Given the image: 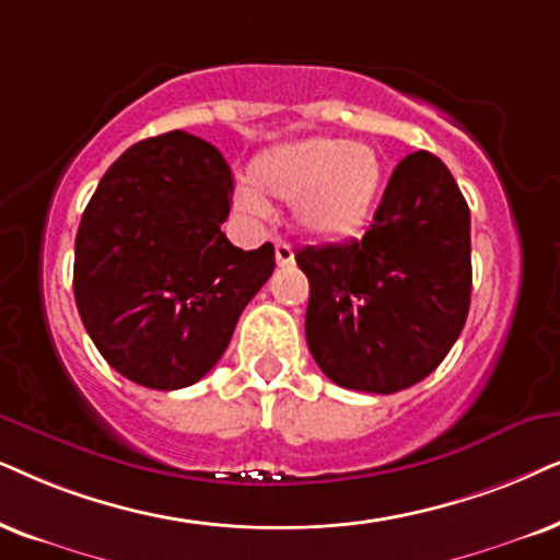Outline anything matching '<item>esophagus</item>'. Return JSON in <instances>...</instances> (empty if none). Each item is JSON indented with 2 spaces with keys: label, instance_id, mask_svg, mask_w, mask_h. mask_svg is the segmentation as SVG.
I'll return each instance as SVG.
<instances>
[{
  "label": "esophagus",
  "instance_id": "1",
  "mask_svg": "<svg viewBox=\"0 0 560 560\" xmlns=\"http://www.w3.org/2000/svg\"><path fill=\"white\" fill-rule=\"evenodd\" d=\"M273 250H276V264H279L281 268L294 264V250H292V245L284 243V240H276Z\"/></svg>",
  "mask_w": 560,
  "mask_h": 560
}]
</instances>
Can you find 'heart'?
I'll return each instance as SVG.
<instances>
[{"label":"heart","mask_w":560,"mask_h":560,"mask_svg":"<svg viewBox=\"0 0 560 560\" xmlns=\"http://www.w3.org/2000/svg\"><path fill=\"white\" fill-rule=\"evenodd\" d=\"M253 188L235 201L245 214L264 217L266 198L294 203V219L313 237H346L370 217L382 183V162L366 144L346 137H315L273 147L250 165Z\"/></svg>","instance_id":"heart-1"}]
</instances>
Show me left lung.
Listing matches in <instances>:
<instances>
[{
	"label": "left lung",
	"mask_w": 560,
	"mask_h": 560,
	"mask_svg": "<svg viewBox=\"0 0 560 560\" xmlns=\"http://www.w3.org/2000/svg\"><path fill=\"white\" fill-rule=\"evenodd\" d=\"M304 332L346 390L390 395L442 364L470 310V209L442 160L413 152L393 170L362 240L304 247Z\"/></svg>",
	"instance_id": "obj_1"
}]
</instances>
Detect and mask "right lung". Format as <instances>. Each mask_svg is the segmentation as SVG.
I'll use <instances>...</instances> for the list:
<instances>
[{"label": "right lung", "mask_w": 560, "mask_h": 560, "mask_svg": "<svg viewBox=\"0 0 560 560\" xmlns=\"http://www.w3.org/2000/svg\"><path fill=\"white\" fill-rule=\"evenodd\" d=\"M232 170L209 141L167 131L105 170L74 243L84 330L118 374L152 390L194 385L222 359L245 304L273 273V245L222 232Z\"/></svg>", "instance_id": "1"}]
</instances>
